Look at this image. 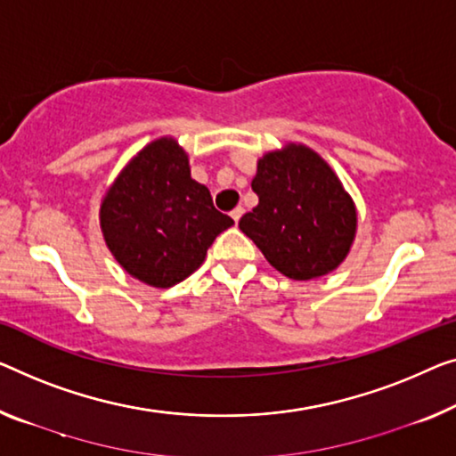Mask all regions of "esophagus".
<instances>
[{
    "instance_id": "obj_1",
    "label": "esophagus",
    "mask_w": 456,
    "mask_h": 456,
    "mask_svg": "<svg viewBox=\"0 0 456 456\" xmlns=\"http://www.w3.org/2000/svg\"><path fill=\"white\" fill-rule=\"evenodd\" d=\"M241 215H243V208H241V207H237V208L231 210V219H233L235 223L241 219Z\"/></svg>"
}]
</instances>
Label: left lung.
<instances>
[{"label": "left lung", "mask_w": 456, "mask_h": 456, "mask_svg": "<svg viewBox=\"0 0 456 456\" xmlns=\"http://www.w3.org/2000/svg\"><path fill=\"white\" fill-rule=\"evenodd\" d=\"M257 207L240 221L281 274L311 281L336 270L356 235V207L334 169L314 149L289 142L257 159Z\"/></svg>", "instance_id": "1"}]
</instances>
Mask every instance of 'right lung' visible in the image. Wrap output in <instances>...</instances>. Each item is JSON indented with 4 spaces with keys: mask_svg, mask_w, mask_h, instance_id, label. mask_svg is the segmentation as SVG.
Returning a JSON list of instances; mask_svg holds the SVG:
<instances>
[{
    "mask_svg": "<svg viewBox=\"0 0 456 456\" xmlns=\"http://www.w3.org/2000/svg\"><path fill=\"white\" fill-rule=\"evenodd\" d=\"M231 225L208 188L192 180L188 155L172 137L142 147L100 205L108 249L128 274L155 289L199 270L215 237Z\"/></svg>",
    "mask_w": 456,
    "mask_h": 456,
    "instance_id": "add662e5",
    "label": "right lung"
}]
</instances>
